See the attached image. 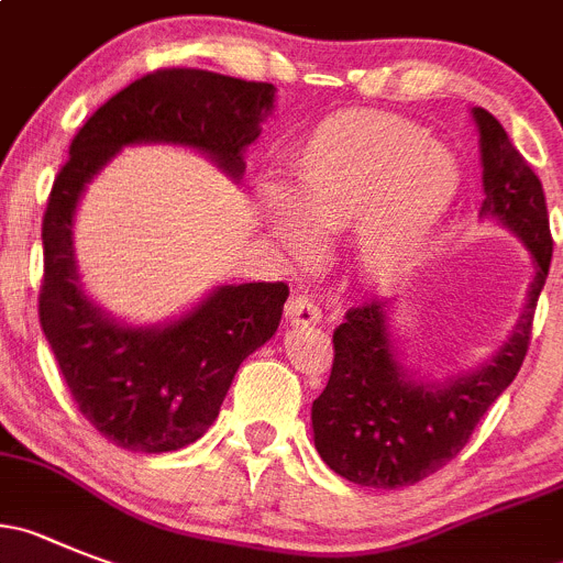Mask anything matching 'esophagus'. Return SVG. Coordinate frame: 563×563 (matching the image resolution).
<instances>
[{
    "label": "esophagus",
    "instance_id": "esophagus-1",
    "mask_svg": "<svg viewBox=\"0 0 563 563\" xmlns=\"http://www.w3.org/2000/svg\"><path fill=\"white\" fill-rule=\"evenodd\" d=\"M286 317L288 322L294 324H317L322 322V308H319L317 299L308 297V294H297V297L288 299Z\"/></svg>",
    "mask_w": 563,
    "mask_h": 563
}]
</instances>
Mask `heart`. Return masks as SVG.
<instances>
[{
	"instance_id": "1",
	"label": "heart",
	"mask_w": 563,
	"mask_h": 563,
	"mask_svg": "<svg viewBox=\"0 0 563 563\" xmlns=\"http://www.w3.org/2000/svg\"><path fill=\"white\" fill-rule=\"evenodd\" d=\"M294 208L272 202L275 230L294 257L313 239L358 224L372 275L394 277L417 261L461 194V166L422 124L383 110H341L299 141L291 161Z\"/></svg>"
}]
</instances>
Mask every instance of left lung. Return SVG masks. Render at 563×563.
I'll return each mask as SVG.
<instances>
[{
    "label": "left lung",
    "instance_id": "left-lung-1",
    "mask_svg": "<svg viewBox=\"0 0 563 563\" xmlns=\"http://www.w3.org/2000/svg\"><path fill=\"white\" fill-rule=\"evenodd\" d=\"M481 130L483 208L500 219L533 255V283L517 330L495 358L444 386L417 383L397 366L386 302L366 299L333 330V369L313 400V444L333 472L372 488L413 486L466 448L492 402L511 386L528 355L539 294L550 272L553 235L542 180L488 110L475 108Z\"/></svg>",
    "mask_w": 563,
    "mask_h": 563
}]
</instances>
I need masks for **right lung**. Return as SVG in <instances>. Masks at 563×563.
Wrapping results in <instances>:
<instances>
[{
    "instance_id": "right-lung-1",
    "label": "right lung",
    "mask_w": 563,
    "mask_h": 563,
    "mask_svg": "<svg viewBox=\"0 0 563 563\" xmlns=\"http://www.w3.org/2000/svg\"><path fill=\"white\" fill-rule=\"evenodd\" d=\"M275 102L272 82L205 68H157L110 97L68 146L41 224L38 319L82 417L115 448L172 453L219 417L241 361L275 335L286 283H241L210 294L166 328H122L77 283L71 219L86 183L128 144L166 141L217 157L233 177Z\"/></svg>"
}]
</instances>
